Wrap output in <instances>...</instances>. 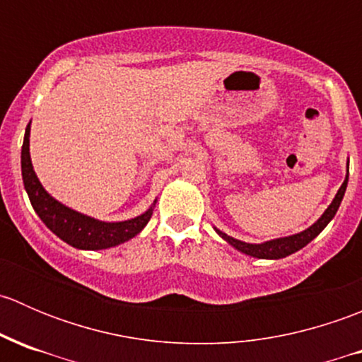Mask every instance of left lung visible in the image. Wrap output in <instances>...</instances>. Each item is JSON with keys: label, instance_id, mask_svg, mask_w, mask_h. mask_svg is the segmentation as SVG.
<instances>
[{"label": "left lung", "instance_id": "1", "mask_svg": "<svg viewBox=\"0 0 362 362\" xmlns=\"http://www.w3.org/2000/svg\"><path fill=\"white\" fill-rule=\"evenodd\" d=\"M346 168H349V163H346ZM346 173H349V170H346ZM346 184H349V175H346L345 180H343L341 187L338 189V192H337V196H334L333 202H331L329 206L326 208V211L320 215L319 221H317L315 224L310 226L308 229H305V231L298 233V235L286 236V238L269 240V242H264V243H245V242H240V240L233 238V236H228L226 233L218 231V229H215V231H217L218 236H222V238H224L229 245H233L236 250L243 252V254L252 255V257H257V259L287 257V255L294 254V252H298L305 245H308V243L312 242L315 236H319V233L322 231V229L326 228L331 221H333V217L337 215V211L339 208V203H341L343 196H345Z\"/></svg>", "mask_w": 362, "mask_h": 362}]
</instances>
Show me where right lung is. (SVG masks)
<instances>
[{
    "instance_id": "obj_1",
    "label": "right lung",
    "mask_w": 362,
    "mask_h": 362,
    "mask_svg": "<svg viewBox=\"0 0 362 362\" xmlns=\"http://www.w3.org/2000/svg\"><path fill=\"white\" fill-rule=\"evenodd\" d=\"M31 124V122H29ZM28 124L24 134L23 152H21V168H23L24 189L29 196L33 208L42 218L43 224L50 229L56 236H59L68 245L80 250H101L110 247L120 245L133 236H136L141 229L151 221L154 204L145 214L122 222H103L98 218L83 215L80 211L64 206L57 199H54L49 192L43 189L33 170L31 156H29V131L31 126Z\"/></svg>"
}]
</instances>
